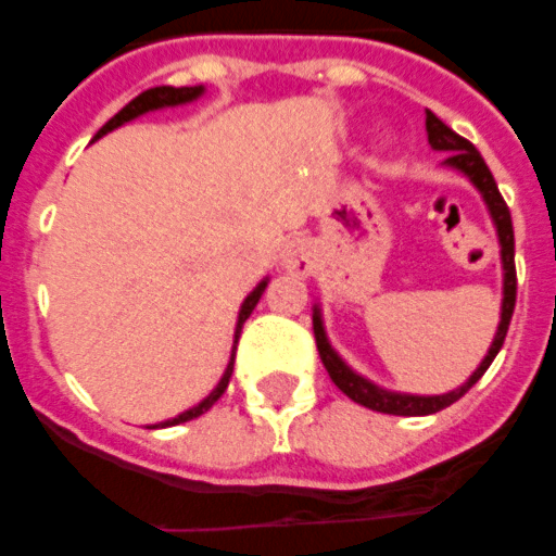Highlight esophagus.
<instances>
[{
  "instance_id": "34e87169",
  "label": "esophagus",
  "mask_w": 556,
  "mask_h": 556,
  "mask_svg": "<svg viewBox=\"0 0 556 556\" xmlns=\"http://www.w3.org/2000/svg\"><path fill=\"white\" fill-rule=\"evenodd\" d=\"M282 265H286L291 274L296 277H305V274H312L314 270V248L308 239H291L286 244V251H282Z\"/></svg>"
}]
</instances>
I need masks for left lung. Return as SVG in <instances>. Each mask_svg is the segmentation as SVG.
Here are the masks:
<instances>
[{
	"instance_id": "1",
	"label": "left lung",
	"mask_w": 556,
	"mask_h": 556,
	"mask_svg": "<svg viewBox=\"0 0 556 556\" xmlns=\"http://www.w3.org/2000/svg\"><path fill=\"white\" fill-rule=\"evenodd\" d=\"M427 141H430L432 150L447 152L444 164L458 173H465L470 181L476 185V190L482 192L484 204L491 210L493 225H496V233H500V248H502V270H505V288H502V317L500 329H496V338H493L488 355L479 364V369L467 378V383H462L453 392H444V395H404V392H389V389L375 387L371 380H366L364 375H357L355 369H349L343 364V357L331 349L329 338H326V329H323L320 308L314 305V340H317V352H320V361L329 371V378L334 380V387L349 395L355 404L369 406L375 413L387 415H432L444 409V406L456 404L458 397L465 395L467 389L473 387L476 380L482 378L488 366L493 364V357L500 355L502 343H505V334H508L510 317H514V305H517V265H514V225H510V210L502 199L500 187L493 181L491 169L484 164V159L479 155L473 143L456 135L447 124H441L439 117L427 112Z\"/></svg>"
}]
</instances>
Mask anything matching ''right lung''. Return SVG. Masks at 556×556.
Listing matches in <instances>:
<instances>
[{"instance_id": "obj_1", "label": "right lung", "mask_w": 556, "mask_h": 556, "mask_svg": "<svg viewBox=\"0 0 556 556\" xmlns=\"http://www.w3.org/2000/svg\"><path fill=\"white\" fill-rule=\"evenodd\" d=\"M201 91H204V86H181V89H176V86H155V89H147V91H141V94H138V98H135V100H129V103H126V106L121 109V112H117V115L112 117V121H109V124L103 126V129H100V132L94 135V138H100V135L112 132V129H117V126H121V124H126V121H135V117H138V115H147V112H152V109H164V106H181V103H190V100L201 98ZM265 286H268V279H262L260 286L253 288L251 294L244 296L242 308H239V320H236V334H233V338H236V340H233V355H230V364H227L225 375H222V380H218V387L213 389V392H210V395L204 397V401H201V404H195V406H192V409H187V413L176 415V418H169V421H161V424H155V427H176V424L192 421V418H199L201 413H207L210 406L216 404L218 397L225 395L227 383H230V375H233L236 343H239V334H242V326H244V320H248V317H251V312H253V308H256V303H260V296H262V291H265ZM155 427H152V430H155Z\"/></svg>"}]
</instances>
